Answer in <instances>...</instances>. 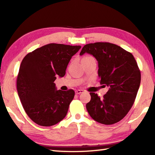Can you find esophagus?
I'll return each mask as SVG.
<instances>
[{
	"mask_svg": "<svg viewBox=\"0 0 155 155\" xmlns=\"http://www.w3.org/2000/svg\"><path fill=\"white\" fill-rule=\"evenodd\" d=\"M83 92V90H77L75 91V94H80L81 93Z\"/></svg>",
	"mask_w": 155,
	"mask_h": 155,
	"instance_id": "obj_1",
	"label": "esophagus"
}]
</instances>
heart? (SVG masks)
<instances>
[{
  "label": "heart",
  "instance_id": "heart-1",
  "mask_svg": "<svg viewBox=\"0 0 155 155\" xmlns=\"http://www.w3.org/2000/svg\"><path fill=\"white\" fill-rule=\"evenodd\" d=\"M86 58H92V57H90V56H87V57H84L83 59H86Z\"/></svg>",
  "mask_w": 155,
  "mask_h": 155
}]
</instances>
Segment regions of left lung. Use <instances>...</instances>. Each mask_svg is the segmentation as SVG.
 <instances>
[{"label":"left lung","instance_id":"obj_1","mask_svg":"<svg viewBox=\"0 0 155 155\" xmlns=\"http://www.w3.org/2000/svg\"><path fill=\"white\" fill-rule=\"evenodd\" d=\"M90 54L98 63L100 83L109 90L101 99L91 92L86 104L90 116L99 123L118 122L128 114L137 96L141 73L134 57L121 47L109 42H96L83 46L80 55Z\"/></svg>","mask_w":155,"mask_h":155}]
</instances>
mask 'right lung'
I'll return each instance as SVG.
<instances>
[{
	"label": "right lung",
	"instance_id": "obj_1",
	"mask_svg": "<svg viewBox=\"0 0 155 155\" xmlns=\"http://www.w3.org/2000/svg\"><path fill=\"white\" fill-rule=\"evenodd\" d=\"M81 48L48 44L22 59L17 77L18 94L25 112L37 124L51 127L66 115L74 91L57 90L54 81L64 77L72 57Z\"/></svg>",
	"mask_w": 155,
	"mask_h": 155
}]
</instances>
